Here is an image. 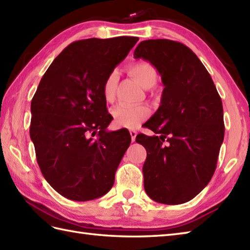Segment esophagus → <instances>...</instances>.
<instances>
[{
  "label": "esophagus",
  "instance_id": "obj_1",
  "mask_svg": "<svg viewBox=\"0 0 250 250\" xmlns=\"http://www.w3.org/2000/svg\"><path fill=\"white\" fill-rule=\"evenodd\" d=\"M130 135H131V140H132V142H135L136 135H137V132H136L135 130H131V131H130Z\"/></svg>",
  "mask_w": 250,
  "mask_h": 250
}]
</instances>
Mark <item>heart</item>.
Wrapping results in <instances>:
<instances>
[{"label":"heart","instance_id":"b5f03b06","mask_svg":"<svg viewBox=\"0 0 250 250\" xmlns=\"http://www.w3.org/2000/svg\"><path fill=\"white\" fill-rule=\"evenodd\" d=\"M130 75L139 83L142 87L150 88L155 86L158 81V73L156 67L148 61H135L128 66ZM118 76L115 72L108 74L102 86L103 97L106 102H113L116 94ZM150 110L146 106H128L117 105L111 109V115L115 122L124 128H136L142 121L148 118Z\"/></svg>","mask_w":250,"mask_h":250}]
</instances>
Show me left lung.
<instances>
[{"instance_id": "1", "label": "left lung", "mask_w": 250, "mask_h": 250, "mask_svg": "<svg viewBox=\"0 0 250 250\" xmlns=\"http://www.w3.org/2000/svg\"><path fill=\"white\" fill-rule=\"evenodd\" d=\"M134 58L149 61L164 86L161 105L145 124L159 135L139 134L135 140L147 151L144 188L158 203L183 204L215 173L225 136L221 99L203 63L179 42L143 41Z\"/></svg>"}]
</instances>
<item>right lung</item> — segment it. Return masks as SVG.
Here are the masks:
<instances>
[{
    "instance_id": "add662e5",
    "label": "right lung",
    "mask_w": 250,
    "mask_h": 250,
    "mask_svg": "<svg viewBox=\"0 0 250 250\" xmlns=\"http://www.w3.org/2000/svg\"><path fill=\"white\" fill-rule=\"evenodd\" d=\"M137 41L118 36L74 42L51 63L32 99L30 136L37 163L66 199L94 200L113 187L131 135L126 129L106 131L113 117L102 86Z\"/></svg>"
}]
</instances>
